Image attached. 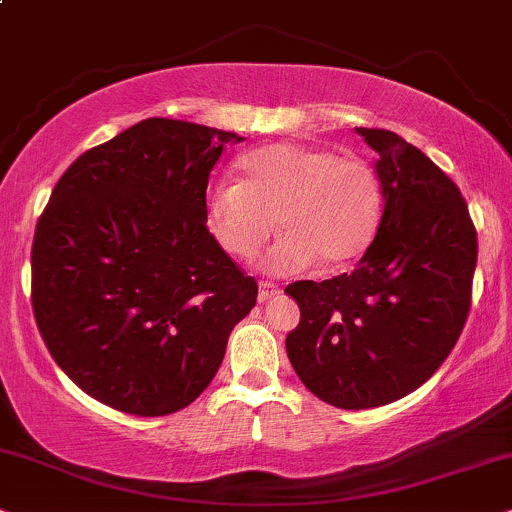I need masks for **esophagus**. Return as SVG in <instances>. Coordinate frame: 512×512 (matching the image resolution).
<instances>
[{"label": "esophagus", "mask_w": 512, "mask_h": 512, "mask_svg": "<svg viewBox=\"0 0 512 512\" xmlns=\"http://www.w3.org/2000/svg\"><path fill=\"white\" fill-rule=\"evenodd\" d=\"M281 295V288L276 286V283L271 281H260V302H269L274 300V297Z\"/></svg>", "instance_id": "34e87169"}]
</instances>
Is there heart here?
<instances>
[{
  "instance_id": "obj_1",
  "label": "heart",
  "mask_w": 512,
  "mask_h": 512,
  "mask_svg": "<svg viewBox=\"0 0 512 512\" xmlns=\"http://www.w3.org/2000/svg\"><path fill=\"white\" fill-rule=\"evenodd\" d=\"M238 181L205 193V224L219 248L248 260L274 234L260 267L293 276L316 260L342 267L371 245L383 215V184L366 160L331 148L278 141L241 155Z\"/></svg>"
}]
</instances>
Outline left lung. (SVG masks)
I'll use <instances>...</instances> for the list:
<instances>
[{"label":"left lung","mask_w":512,"mask_h":512,"mask_svg":"<svg viewBox=\"0 0 512 512\" xmlns=\"http://www.w3.org/2000/svg\"><path fill=\"white\" fill-rule=\"evenodd\" d=\"M383 184L378 234L352 274L290 283L300 323L286 352L309 392L338 409H375L442 366L470 309L477 234L468 205L423 151L357 127Z\"/></svg>","instance_id":"8db88e82"}]
</instances>
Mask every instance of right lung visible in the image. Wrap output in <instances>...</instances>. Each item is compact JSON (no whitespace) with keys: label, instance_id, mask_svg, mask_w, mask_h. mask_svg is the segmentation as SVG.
Here are the masks:
<instances>
[{"label":"right lung","instance_id":"obj_1","mask_svg":"<svg viewBox=\"0 0 512 512\" xmlns=\"http://www.w3.org/2000/svg\"><path fill=\"white\" fill-rule=\"evenodd\" d=\"M222 129L148 118L89 148L51 191L32 243V312L73 383L111 409L167 416L222 366L257 302L205 226Z\"/></svg>","mask_w":512,"mask_h":512}]
</instances>
